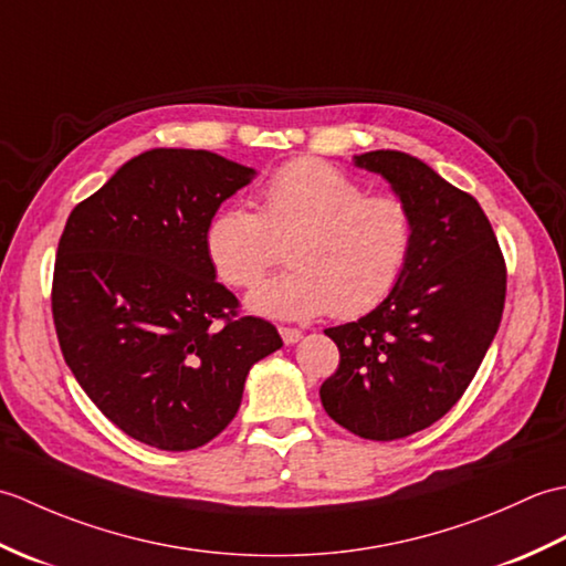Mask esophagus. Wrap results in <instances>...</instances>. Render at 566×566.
<instances>
[{
    "label": "esophagus",
    "instance_id": "obj_1",
    "mask_svg": "<svg viewBox=\"0 0 566 566\" xmlns=\"http://www.w3.org/2000/svg\"><path fill=\"white\" fill-rule=\"evenodd\" d=\"M280 335H282L284 345H294V343H298V340L304 338V333L298 331V328H280Z\"/></svg>",
    "mask_w": 566,
    "mask_h": 566
}]
</instances>
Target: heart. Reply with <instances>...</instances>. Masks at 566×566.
I'll return each instance as SVG.
<instances>
[{"mask_svg":"<svg viewBox=\"0 0 566 566\" xmlns=\"http://www.w3.org/2000/svg\"><path fill=\"white\" fill-rule=\"evenodd\" d=\"M411 211L396 197H367L353 177L316 158L280 167L260 189V213L226 207L207 228V255L226 284L255 286L286 245L292 272L260 284L248 308L276 321L333 311L353 318L379 306L411 250Z\"/></svg>","mask_w":566,"mask_h":566,"instance_id":"b5f03b06","label":"heart"}]
</instances>
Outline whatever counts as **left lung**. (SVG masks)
<instances>
[{
  "mask_svg": "<svg viewBox=\"0 0 566 566\" xmlns=\"http://www.w3.org/2000/svg\"><path fill=\"white\" fill-rule=\"evenodd\" d=\"M353 163L387 179L413 238L391 294L326 331L340 365L321 403L359 438L399 440L440 420L474 379L501 323L506 264L479 201L423 160L369 150Z\"/></svg>",
  "mask_w": 566,
  "mask_h": 566,
  "instance_id": "8db88e82",
  "label": "left lung"
}]
</instances>
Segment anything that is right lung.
Returning <instances> with one entry per match:
<instances>
[{
	"label": "right lung",
	"mask_w": 566,
	"mask_h": 566,
	"mask_svg": "<svg viewBox=\"0 0 566 566\" xmlns=\"http://www.w3.org/2000/svg\"><path fill=\"white\" fill-rule=\"evenodd\" d=\"M255 175L209 150L153 148L77 203L60 235V350L99 411L150 448L213 440L250 367L282 347L272 323L235 316L207 255L209 221Z\"/></svg>",
	"instance_id": "1"
}]
</instances>
